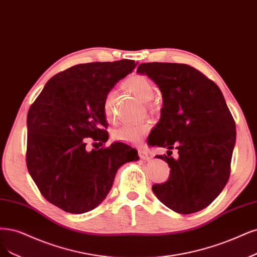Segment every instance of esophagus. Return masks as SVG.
I'll list each match as a JSON object with an SVG mask.
<instances>
[{
    "label": "esophagus",
    "instance_id": "1",
    "mask_svg": "<svg viewBox=\"0 0 257 257\" xmlns=\"http://www.w3.org/2000/svg\"><path fill=\"white\" fill-rule=\"evenodd\" d=\"M138 154L141 159H145V161H149L150 155L145 148H139L138 149Z\"/></svg>",
    "mask_w": 257,
    "mask_h": 257
}]
</instances>
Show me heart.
I'll return each instance as SVG.
<instances>
[{"label":"heart","mask_w":257,"mask_h":257,"mask_svg":"<svg viewBox=\"0 0 257 257\" xmlns=\"http://www.w3.org/2000/svg\"><path fill=\"white\" fill-rule=\"evenodd\" d=\"M123 87L128 92L134 94L136 98L146 102L150 107L154 106V102L152 101V96L154 94V85L148 76L139 73L133 74L123 82ZM116 99V91L110 90L105 95L103 102L104 116L109 123L113 122L114 118H116V109H114ZM148 131L149 124L146 122L137 123V124H126L114 130L112 133V137L114 140L121 141V143L137 145L145 138Z\"/></svg>","instance_id":"b5f03b06"}]
</instances>
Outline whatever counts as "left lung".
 I'll use <instances>...</instances> for the list:
<instances>
[{"label": "left lung", "instance_id": "1", "mask_svg": "<svg viewBox=\"0 0 257 257\" xmlns=\"http://www.w3.org/2000/svg\"><path fill=\"white\" fill-rule=\"evenodd\" d=\"M163 94L152 147L179 150V158L157 155L170 167L167 182L152 190L167 207L188 215L207 207L226 185L236 141L235 121L215 82L185 64H140ZM151 135V134H150ZM171 155V154H170Z\"/></svg>", "mask_w": 257, "mask_h": 257}]
</instances>
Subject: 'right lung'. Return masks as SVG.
<instances>
[{"label":"right lung","mask_w":257,"mask_h":257,"mask_svg":"<svg viewBox=\"0 0 257 257\" xmlns=\"http://www.w3.org/2000/svg\"><path fill=\"white\" fill-rule=\"evenodd\" d=\"M135 67L130 59L73 66L50 78L31 105L26 166L42 196L67 213L101 204L119 168L139 158L122 143L87 148L89 139L108 140L105 95Z\"/></svg>","instance_id":"add662e5"}]
</instances>
